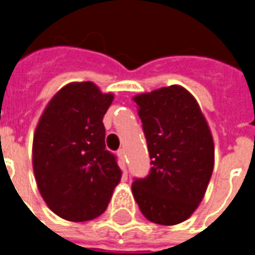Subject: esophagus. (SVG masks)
<instances>
[{
    "instance_id": "esophagus-1",
    "label": "esophagus",
    "mask_w": 255,
    "mask_h": 255,
    "mask_svg": "<svg viewBox=\"0 0 255 255\" xmlns=\"http://www.w3.org/2000/svg\"><path fill=\"white\" fill-rule=\"evenodd\" d=\"M117 155L120 157V160L123 161V165L126 166V150L124 149H120L117 151Z\"/></svg>"
}]
</instances>
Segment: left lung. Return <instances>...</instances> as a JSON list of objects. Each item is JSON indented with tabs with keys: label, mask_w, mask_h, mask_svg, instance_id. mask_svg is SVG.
<instances>
[{
	"label": "left lung",
	"mask_w": 255,
	"mask_h": 255,
	"mask_svg": "<svg viewBox=\"0 0 255 255\" xmlns=\"http://www.w3.org/2000/svg\"><path fill=\"white\" fill-rule=\"evenodd\" d=\"M147 140L151 169L135 179L132 194L146 219L175 225L205 197L214 166V143L197 100L182 86L133 97Z\"/></svg>",
	"instance_id": "8db88e82"
}]
</instances>
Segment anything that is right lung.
Instances as JSON below:
<instances>
[{
	"mask_svg": "<svg viewBox=\"0 0 255 255\" xmlns=\"http://www.w3.org/2000/svg\"><path fill=\"white\" fill-rule=\"evenodd\" d=\"M93 82L64 86L45 108L32 142L36 186L53 213L89 221L104 213L122 179L105 149L104 115L113 102Z\"/></svg>",
	"mask_w": 255,
	"mask_h": 255,
	"instance_id": "1",
	"label": "right lung"
}]
</instances>
